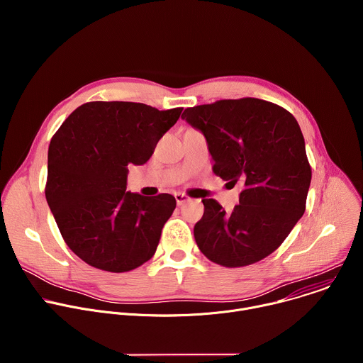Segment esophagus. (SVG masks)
I'll use <instances>...</instances> for the list:
<instances>
[{
	"instance_id": "obj_1",
	"label": "esophagus",
	"mask_w": 363,
	"mask_h": 363,
	"mask_svg": "<svg viewBox=\"0 0 363 363\" xmlns=\"http://www.w3.org/2000/svg\"><path fill=\"white\" fill-rule=\"evenodd\" d=\"M175 199H177L178 205H184L185 202L189 201V196H186L185 194H175Z\"/></svg>"
}]
</instances>
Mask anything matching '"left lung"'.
<instances>
[{
  "label": "left lung",
  "mask_w": 363,
  "mask_h": 363,
  "mask_svg": "<svg viewBox=\"0 0 363 363\" xmlns=\"http://www.w3.org/2000/svg\"><path fill=\"white\" fill-rule=\"evenodd\" d=\"M182 119L205 136L216 175L244 186L231 213L216 199H202L203 216L194 227L196 245L224 267L263 260L306 208L312 169L297 121L254 97L188 108Z\"/></svg>",
  "instance_id": "obj_1"
}]
</instances>
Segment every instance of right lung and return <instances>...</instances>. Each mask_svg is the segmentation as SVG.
I'll return each instance as SVG.
<instances>
[{"mask_svg":"<svg viewBox=\"0 0 363 363\" xmlns=\"http://www.w3.org/2000/svg\"><path fill=\"white\" fill-rule=\"evenodd\" d=\"M181 113L182 108L90 101L51 139L45 199L66 244L84 263L123 273L157 251L177 201L126 191L128 167L146 164Z\"/></svg>","mask_w":363,"mask_h":363,"instance_id":"right-lung-1","label":"right lung"}]
</instances>
